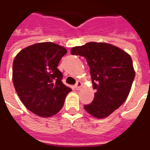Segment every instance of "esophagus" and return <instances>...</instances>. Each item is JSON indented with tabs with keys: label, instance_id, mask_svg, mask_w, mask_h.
I'll use <instances>...</instances> for the list:
<instances>
[{
	"label": "esophagus",
	"instance_id": "obj_1",
	"mask_svg": "<svg viewBox=\"0 0 150 150\" xmlns=\"http://www.w3.org/2000/svg\"><path fill=\"white\" fill-rule=\"evenodd\" d=\"M75 87L77 90H79V89H81V87H82V82H80V81H78V82H76V84H75Z\"/></svg>",
	"mask_w": 150,
	"mask_h": 150
}]
</instances>
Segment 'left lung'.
Instances as JSON below:
<instances>
[{"label":"left lung","mask_w":150,"mask_h":150,"mask_svg":"<svg viewBox=\"0 0 150 150\" xmlns=\"http://www.w3.org/2000/svg\"><path fill=\"white\" fill-rule=\"evenodd\" d=\"M71 54L86 59L96 90L85 110L96 118L107 117L123 104L130 93L135 75L132 57L116 46L96 42L72 47Z\"/></svg>","instance_id":"left-lung-1"}]
</instances>
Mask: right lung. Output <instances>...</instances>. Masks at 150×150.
<instances>
[{
  "label": "right lung",
  "instance_id": "1",
  "mask_svg": "<svg viewBox=\"0 0 150 150\" xmlns=\"http://www.w3.org/2000/svg\"><path fill=\"white\" fill-rule=\"evenodd\" d=\"M65 48L51 42L24 48L13 62L12 81L18 96L27 109L42 117L56 114L71 91L64 84L57 65Z\"/></svg>",
  "mask_w": 150,
  "mask_h": 150
}]
</instances>
